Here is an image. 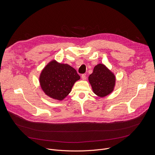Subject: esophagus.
I'll list each match as a JSON object with an SVG mask.
<instances>
[{"instance_id":"obj_1","label":"esophagus","mask_w":155,"mask_h":155,"mask_svg":"<svg viewBox=\"0 0 155 155\" xmlns=\"http://www.w3.org/2000/svg\"><path fill=\"white\" fill-rule=\"evenodd\" d=\"M81 78H82L83 80H86V75H85V74H83V75H81Z\"/></svg>"}]
</instances>
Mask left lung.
Wrapping results in <instances>:
<instances>
[{
  "label": "left lung",
  "mask_w": 155,
  "mask_h": 155,
  "mask_svg": "<svg viewBox=\"0 0 155 155\" xmlns=\"http://www.w3.org/2000/svg\"><path fill=\"white\" fill-rule=\"evenodd\" d=\"M93 93L100 97L111 94L115 86L116 77L114 72L103 64L96 65L88 77Z\"/></svg>",
  "instance_id": "left-lung-1"
}]
</instances>
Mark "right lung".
I'll return each instance as SVG.
<instances>
[{"label":"right lung","mask_w":155,"mask_h":155,"mask_svg":"<svg viewBox=\"0 0 155 155\" xmlns=\"http://www.w3.org/2000/svg\"><path fill=\"white\" fill-rule=\"evenodd\" d=\"M80 79V75L71 65L53 59L41 71L39 83L47 96L53 99L62 101L71 93L75 83Z\"/></svg>","instance_id":"obj_1"}]
</instances>
